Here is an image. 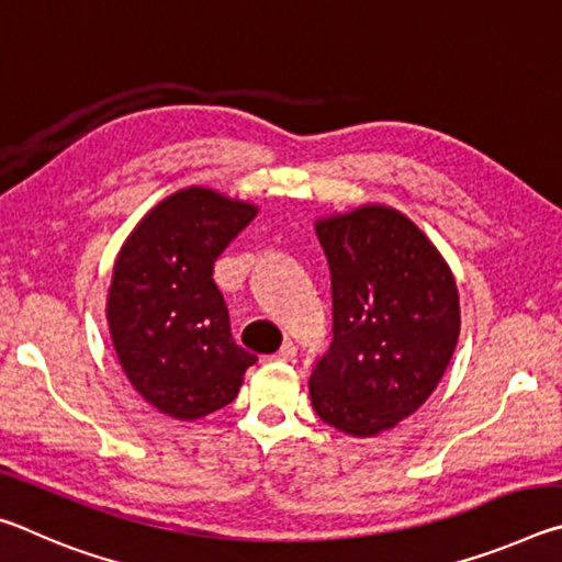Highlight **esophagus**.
<instances>
[{"instance_id": "esophagus-1", "label": "esophagus", "mask_w": 562, "mask_h": 562, "mask_svg": "<svg viewBox=\"0 0 562 562\" xmlns=\"http://www.w3.org/2000/svg\"><path fill=\"white\" fill-rule=\"evenodd\" d=\"M297 357V347H294V341H284V345L274 351V359L278 361H292Z\"/></svg>"}]
</instances>
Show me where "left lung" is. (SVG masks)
<instances>
[{
    "label": "left lung",
    "mask_w": 562,
    "mask_h": 562,
    "mask_svg": "<svg viewBox=\"0 0 562 562\" xmlns=\"http://www.w3.org/2000/svg\"><path fill=\"white\" fill-rule=\"evenodd\" d=\"M331 280V339L310 376L322 422L355 436L414 414L449 367L461 315L453 274L402 213L367 205L317 223Z\"/></svg>",
    "instance_id": "obj_1"
}]
</instances>
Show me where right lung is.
Instances as JSON below:
<instances>
[{"instance_id": "1", "label": "right lung", "mask_w": 562, "mask_h": 562, "mask_svg": "<svg viewBox=\"0 0 562 562\" xmlns=\"http://www.w3.org/2000/svg\"><path fill=\"white\" fill-rule=\"evenodd\" d=\"M255 207L207 188L178 190L123 243L109 290V327L123 372L158 412L201 418L233 402L258 357L233 339L215 260Z\"/></svg>"}]
</instances>
